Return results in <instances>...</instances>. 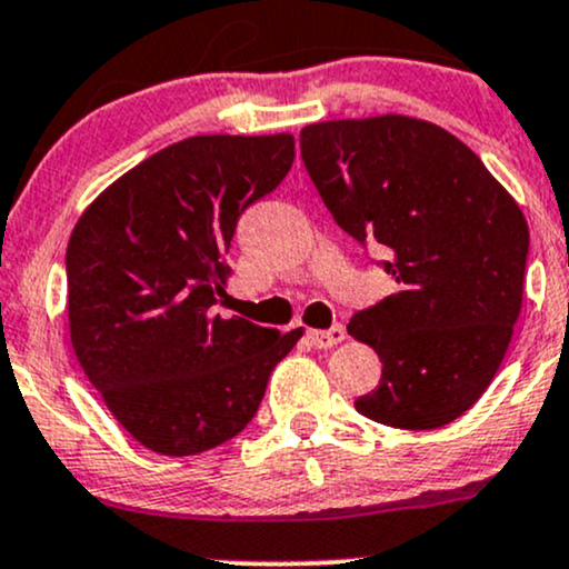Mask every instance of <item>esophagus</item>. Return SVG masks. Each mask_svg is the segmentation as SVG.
Instances as JSON below:
<instances>
[{"label": "esophagus", "instance_id": "34e87169", "mask_svg": "<svg viewBox=\"0 0 569 569\" xmlns=\"http://www.w3.org/2000/svg\"><path fill=\"white\" fill-rule=\"evenodd\" d=\"M308 340H310V346H316V348H332V346H337V342L346 340V329H342V327L310 329Z\"/></svg>", "mask_w": 569, "mask_h": 569}]
</instances>
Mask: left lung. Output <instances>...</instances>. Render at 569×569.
<instances>
[{"label":"left lung","mask_w":569,"mask_h":569,"mask_svg":"<svg viewBox=\"0 0 569 569\" xmlns=\"http://www.w3.org/2000/svg\"><path fill=\"white\" fill-rule=\"evenodd\" d=\"M299 148L337 227L378 242L397 280L395 295L348 323L383 365L356 410L386 427H446L489 389L510 346L527 218L465 142L429 121L310 123Z\"/></svg>","instance_id":"8db88e82"}]
</instances>
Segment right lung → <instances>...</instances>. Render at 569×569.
Wrapping results in <instances>:
<instances>
[{
    "label": "right lung",
    "instance_id": "obj_1",
    "mask_svg": "<svg viewBox=\"0 0 569 569\" xmlns=\"http://www.w3.org/2000/svg\"><path fill=\"white\" fill-rule=\"evenodd\" d=\"M291 161V134L189 137L121 174L74 223V356L118 423L156 453L191 457L242 432L302 337L216 313L237 218Z\"/></svg>",
    "mask_w": 569,
    "mask_h": 569
}]
</instances>
